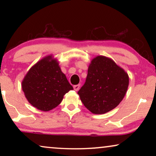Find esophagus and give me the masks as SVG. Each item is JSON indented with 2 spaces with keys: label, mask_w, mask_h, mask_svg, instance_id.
Instances as JSON below:
<instances>
[{
  "label": "esophagus",
  "mask_w": 156,
  "mask_h": 156,
  "mask_svg": "<svg viewBox=\"0 0 156 156\" xmlns=\"http://www.w3.org/2000/svg\"><path fill=\"white\" fill-rule=\"evenodd\" d=\"M74 87V89L75 91H78L79 89H80V84H76V85H74V86L73 87Z\"/></svg>",
  "instance_id": "obj_1"
}]
</instances>
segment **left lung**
<instances>
[{
	"mask_svg": "<svg viewBox=\"0 0 156 156\" xmlns=\"http://www.w3.org/2000/svg\"><path fill=\"white\" fill-rule=\"evenodd\" d=\"M129 76L112 59L98 56L91 62L86 81L78 91L85 107L94 114L114 109L122 101Z\"/></svg>",
	"mask_w": 156,
	"mask_h": 156,
	"instance_id": "left-lung-1",
	"label": "left lung"
}]
</instances>
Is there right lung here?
<instances>
[{"label":"right lung","instance_id":"add662e5","mask_svg":"<svg viewBox=\"0 0 156 156\" xmlns=\"http://www.w3.org/2000/svg\"><path fill=\"white\" fill-rule=\"evenodd\" d=\"M22 89L34 107L48 112L58 106L64 95L73 87L62 72L58 62L49 56L29 70L22 82Z\"/></svg>","mask_w":156,"mask_h":156}]
</instances>
